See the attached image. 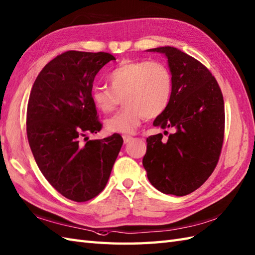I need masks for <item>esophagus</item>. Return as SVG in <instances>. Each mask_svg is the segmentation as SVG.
I'll return each mask as SVG.
<instances>
[{"mask_svg": "<svg viewBox=\"0 0 255 255\" xmlns=\"http://www.w3.org/2000/svg\"><path fill=\"white\" fill-rule=\"evenodd\" d=\"M123 139H124V142H125V143H128V142H130L131 141L133 138L131 137V135H123Z\"/></svg>", "mask_w": 255, "mask_h": 255, "instance_id": "esophagus-1", "label": "esophagus"}]
</instances>
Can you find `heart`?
Returning <instances> with one entry per match:
<instances>
[{
	"mask_svg": "<svg viewBox=\"0 0 255 255\" xmlns=\"http://www.w3.org/2000/svg\"><path fill=\"white\" fill-rule=\"evenodd\" d=\"M110 88L93 87L91 99L102 113L125 106L105 121L110 132L132 133L144 118L162 115L170 102L173 78L169 69L159 62L124 61L106 76Z\"/></svg>",
	"mask_w": 255,
	"mask_h": 255,
	"instance_id": "heart-1",
	"label": "heart"
}]
</instances>
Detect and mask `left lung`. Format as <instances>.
Returning a JSON list of instances; mask_svg holds the SVG:
<instances>
[{
    "mask_svg": "<svg viewBox=\"0 0 255 255\" xmlns=\"http://www.w3.org/2000/svg\"><path fill=\"white\" fill-rule=\"evenodd\" d=\"M168 60L173 90L168 108L153 125L175 132L164 141L158 133L146 138L142 164L153 187L182 197L197 190L214 171L225 132L223 93L215 77L194 57L173 46L147 50Z\"/></svg>",
    "mask_w": 255,
    "mask_h": 255,
    "instance_id": "1",
    "label": "left lung"
}]
</instances>
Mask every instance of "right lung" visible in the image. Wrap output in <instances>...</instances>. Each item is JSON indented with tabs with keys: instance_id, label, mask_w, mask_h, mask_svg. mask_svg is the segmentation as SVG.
Here are the masks:
<instances>
[{
	"instance_id": "1",
	"label": "right lung",
	"mask_w": 255,
	"mask_h": 255,
	"mask_svg": "<svg viewBox=\"0 0 255 255\" xmlns=\"http://www.w3.org/2000/svg\"><path fill=\"white\" fill-rule=\"evenodd\" d=\"M115 60L105 52L62 53L41 70L29 97L27 138L35 163L52 187L75 202L103 190L124 142L118 133L86 137L102 129L91 99L94 77Z\"/></svg>"
}]
</instances>
